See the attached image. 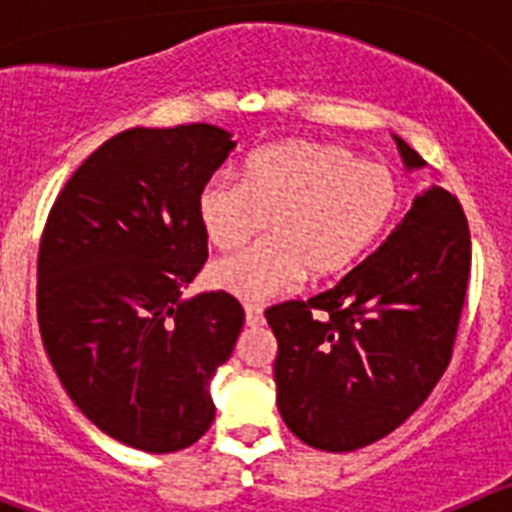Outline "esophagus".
<instances>
[{
	"label": "esophagus",
	"mask_w": 512,
	"mask_h": 512,
	"mask_svg": "<svg viewBox=\"0 0 512 512\" xmlns=\"http://www.w3.org/2000/svg\"><path fill=\"white\" fill-rule=\"evenodd\" d=\"M246 325H251V328L264 325V307L256 305V302H246Z\"/></svg>",
	"instance_id": "esophagus-1"
}]
</instances>
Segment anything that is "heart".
I'll list each match as a JSON object with an SVG mask.
<instances>
[{
    "label": "heart",
    "instance_id": "1",
    "mask_svg": "<svg viewBox=\"0 0 512 512\" xmlns=\"http://www.w3.org/2000/svg\"><path fill=\"white\" fill-rule=\"evenodd\" d=\"M400 207V184L382 164L318 140H282L243 166L241 182L215 176L202 187L207 241L233 251L271 235L210 269L215 287L246 300L282 295L302 277L330 279L359 264L387 233Z\"/></svg>",
    "mask_w": 512,
    "mask_h": 512
}]
</instances>
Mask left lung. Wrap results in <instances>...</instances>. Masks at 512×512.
<instances>
[{"label": "left lung", "mask_w": 512, "mask_h": 512, "mask_svg": "<svg viewBox=\"0 0 512 512\" xmlns=\"http://www.w3.org/2000/svg\"><path fill=\"white\" fill-rule=\"evenodd\" d=\"M397 146L408 166L425 164L402 138ZM469 271L467 215L433 187L336 287L269 307L289 431L312 449L356 451L400 428L449 366Z\"/></svg>", "instance_id": "1"}]
</instances>
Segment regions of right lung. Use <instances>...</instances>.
<instances>
[{"instance_id": "obj_1", "label": "right lung", "mask_w": 512, "mask_h": 512, "mask_svg": "<svg viewBox=\"0 0 512 512\" xmlns=\"http://www.w3.org/2000/svg\"><path fill=\"white\" fill-rule=\"evenodd\" d=\"M233 146L207 122L125 130L74 171L40 235L45 354L99 431L148 454L210 428L207 384L246 320L228 292L182 300L207 261L200 192Z\"/></svg>"}]
</instances>
